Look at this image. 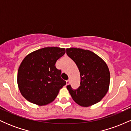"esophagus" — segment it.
<instances>
[{"instance_id":"obj_1","label":"esophagus","mask_w":131,"mask_h":131,"mask_svg":"<svg viewBox=\"0 0 131 131\" xmlns=\"http://www.w3.org/2000/svg\"><path fill=\"white\" fill-rule=\"evenodd\" d=\"M70 80H67V85H68L69 84H70Z\"/></svg>"}]
</instances>
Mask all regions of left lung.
<instances>
[{"mask_svg":"<svg viewBox=\"0 0 131 131\" xmlns=\"http://www.w3.org/2000/svg\"><path fill=\"white\" fill-rule=\"evenodd\" d=\"M67 54L79 69L81 85L73 90L70 85L67 89L72 99L80 106H91L98 103L108 91L110 73L106 63L97 54L79 48L67 49Z\"/></svg>","mask_w":131,"mask_h":131,"instance_id":"obj_1","label":"left lung"}]
</instances>
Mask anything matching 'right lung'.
<instances>
[{
  "label": "right lung",
  "instance_id": "add662e5",
  "mask_svg": "<svg viewBox=\"0 0 131 131\" xmlns=\"http://www.w3.org/2000/svg\"><path fill=\"white\" fill-rule=\"evenodd\" d=\"M64 48L51 47L28 54L21 63L17 82L21 94L28 101L42 106L55 100L66 84L61 70L55 67L58 59L65 53Z\"/></svg>",
  "mask_w": 131,
  "mask_h": 131
}]
</instances>
